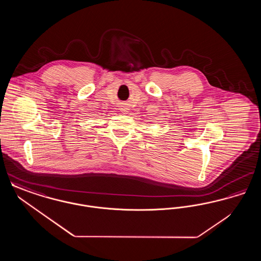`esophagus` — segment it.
<instances>
[{"label":"esophagus","instance_id":"1","mask_svg":"<svg viewBox=\"0 0 261 261\" xmlns=\"http://www.w3.org/2000/svg\"><path fill=\"white\" fill-rule=\"evenodd\" d=\"M120 110H121V112H127L128 111H129V109H128V107H127V106H122Z\"/></svg>","mask_w":261,"mask_h":261}]
</instances>
